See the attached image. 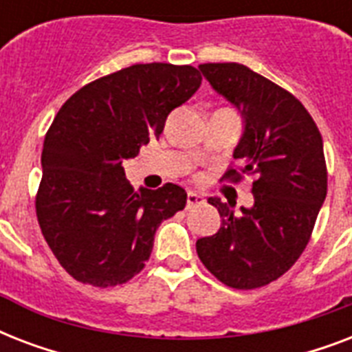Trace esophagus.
<instances>
[{"label": "esophagus", "mask_w": 352, "mask_h": 352, "mask_svg": "<svg viewBox=\"0 0 352 352\" xmlns=\"http://www.w3.org/2000/svg\"><path fill=\"white\" fill-rule=\"evenodd\" d=\"M186 206L188 208H192V206H197V204H203L204 203V197L203 195H199L195 192H188V201H186Z\"/></svg>", "instance_id": "34e87169"}]
</instances>
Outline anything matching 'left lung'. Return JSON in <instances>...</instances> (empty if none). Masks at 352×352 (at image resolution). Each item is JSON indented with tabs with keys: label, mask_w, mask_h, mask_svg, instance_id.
Returning <instances> with one entry per match:
<instances>
[{
	"label": "left lung",
	"mask_w": 352,
	"mask_h": 352,
	"mask_svg": "<svg viewBox=\"0 0 352 352\" xmlns=\"http://www.w3.org/2000/svg\"><path fill=\"white\" fill-rule=\"evenodd\" d=\"M212 89L241 113L243 133L234 148L241 170L252 173L250 208L208 203L221 215L217 234L197 239L199 259L232 289H257L289 270L305 250L327 195L323 140L300 100L241 63L199 65Z\"/></svg>",
	"instance_id": "1"
}]
</instances>
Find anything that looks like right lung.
Listing matches in <instances>:
<instances>
[{
  "label": "right lung",
  "mask_w": 352,
  "mask_h": 352,
  "mask_svg": "<svg viewBox=\"0 0 352 352\" xmlns=\"http://www.w3.org/2000/svg\"><path fill=\"white\" fill-rule=\"evenodd\" d=\"M201 80L192 65L137 63L76 91L54 117L36 214L47 245L76 281H129L149 259L160 223L186 206L184 188L170 182L135 192L122 162L160 137L168 115Z\"/></svg>",
  "instance_id": "1"
}]
</instances>
